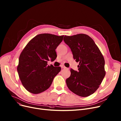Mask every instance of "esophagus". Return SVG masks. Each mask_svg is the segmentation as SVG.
<instances>
[{
    "mask_svg": "<svg viewBox=\"0 0 121 121\" xmlns=\"http://www.w3.org/2000/svg\"><path fill=\"white\" fill-rule=\"evenodd\" d=\"M61 67L62 69H65V68H66V67H65L64 65H61Z\"/></svg>",
    "mask_w": 121,
    "mask_h": 121,
    "instance_id": "1",
    "label": "esophagus"
}]
</instances>
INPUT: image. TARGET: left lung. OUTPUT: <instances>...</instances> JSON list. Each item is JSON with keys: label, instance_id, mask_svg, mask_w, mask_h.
Returning <instances> with one entry per match:
<instances>
[{"label": "left lung", "instance_id": "obj_1", "mask_svg": "<svg viewBox=\"0 0 121 121\" xmlns=\"http://www.w3.org/2000/svg\"><path fill=\"white\" fill-rule=\"evenodd\" d=\"M64 42L71 48L73 59L79 62L78 71L70 69L71 75L66 80L68 88L79 96L93 94L104 78L105 61L92 38L84 34L65 36Z\"/></svg>", "mask_w": 121, "mask_h": 121}]
</instances>
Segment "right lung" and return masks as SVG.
I'll return each instance as SVG.
<instances>
[{"label": "right lung", "mask_w": 121, "mask_h": 121, "mask_svg": "<svg viewBox=\"0 0 121 121\" xmlns=\"http://www.w3.org/2000/svg\"><path fill=\"white\" fill-rule=\"evenodd\" d=\"M64 36L44 33L37 35L24 48L19 57L17 71L22 85L28 92L37 94L47 90L60 67L48 65L57 57L55 49Z\"/></svg>", "instance_id": "obj_1"}]
</instances>
